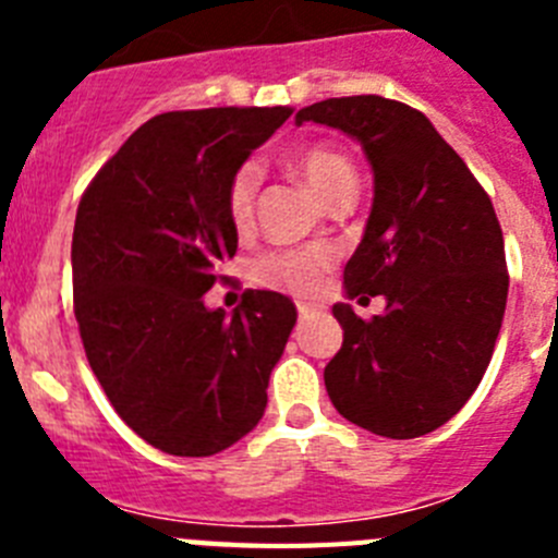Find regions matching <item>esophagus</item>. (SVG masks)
<instances>
[{
	"mask_svg": "<svg viewBox=\"0 0 558 558\" xmlns=\"http://www.w3.org/2000/svg\"><path fill=\"white\" fill-rule=\"evenodd\" d=\"M295 310H299V315H302V318H310V315H315V313H322V304H313V302H299L295 304Z\"/></svg>",
	"mask_w": 558,
	"mask_h": 558,
	"instance_id": "34e87169",
	"label": "esophagus"
}]
</instances>
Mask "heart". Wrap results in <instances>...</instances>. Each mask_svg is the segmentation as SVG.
<instances>
[{
  "mask_svg": "<svg viewBox=\"0 0 558 558\" xmlns=\"http://www.w3.org/2000/svg\"><path fill=\"white\" fill-rule=\"evenodd\" d=\"M293 170L307 181L310 190L329 204L332 198L343 195V192L357 190V170H354L352 159L347 153H340L338 147L315 142V145H304L293 153L290 159ZM259 165L245 161L234 170L226 186V218L234 229H248L254 220V201L256 190H259ZM332 263V254L327 248H290V251H274V254L263 256L254 265V276L259 284L268 288H282L290 293L310 295L318 290L324 279V270Z\"/></svg>",
  "mask_w": 558,
  "mask_h": 558,
  "instance_id": "obj_1",
  "label": "heart"
}]
</instances>
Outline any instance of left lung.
<instances>
[{
  "label": "left lung",
  "instance_id": "obj_1",
  "mask_svg": "<svg viewBox=\"0 0 558 558\" xmlns=\"http://www.w3.org/2000/svg\"><path fill=\"white\" fill-rule=\"evenodd\" d=\"M360 142L374 172L366 234L343 268L349 299L386 295L363 322L335 304L343 347L324 368L352 425L416 438L472 397L500 335L509 270L495 206L433 122L379 95L332 97L295 113Z\"/></svg>",
  "mask_w": 558,
  "mask_h": 558
}]
</instances>
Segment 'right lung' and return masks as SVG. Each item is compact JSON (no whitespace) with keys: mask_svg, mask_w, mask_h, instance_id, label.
<instances>
[{"mask_svg":"<svg viewBox=\"0 0 558 558\" xmlns=\"http://www.w3.org/2000/svg\"><path fill=\"white\" fill-rule=\"evenodd\" d=\"M293 108H204L147 120L77 206L72 293L88 366L136 436L204 458L251 433L268 405L295 307L248 290L234 313L204 293L236 251L226 186Z\"/></svg>","mask_w":558,"mask_h":558,"instance_id":"add662e5","label":"right lung"}]
</instances>
